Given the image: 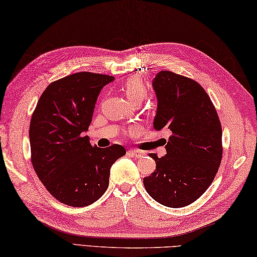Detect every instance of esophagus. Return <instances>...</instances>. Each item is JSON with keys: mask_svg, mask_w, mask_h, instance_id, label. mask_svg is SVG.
Here are the masks:
<instances>
[{"mask_svg": "<svg viewBox=\"0 0 257 257\" xmlns=\"http://www.w3.org/2000/svg\"><path fill=\"white\" fill-rule=\"evenodd\" d=\"M127 154H130V156H132L134 158H142L143 156H145V152L139 151V150H128Z\"/></svg>", "mask_w": 257, "mask_h": 257, "instance_id": "1", "label": "esophagus"}]
</instances>
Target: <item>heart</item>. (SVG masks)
Returning a JSON list of instances; mask_svg holds the SVG:
<instances>
[{
	"label": "heart",
	"mask_w": 257,
	"mask_h": 257,
	"mask_svg": "<svg viewBox=\"0 0 257 257\" xmlns=\"http://www.w3.org/2000/svg\"><path fill=\"white\" fill-rule=\"evenodd\" d=\"M120 88L124 91V94L126 95V97L131 101H133L134 104L141 103L148 93L147 85H145L142 78H140L138 76H132L125 79Z\"/></svg>",
	"instance_id": "1"
}]
</instances>
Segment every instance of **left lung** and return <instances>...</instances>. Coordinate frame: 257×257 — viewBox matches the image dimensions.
Returning a JSON list of instances; mask_svg holds the SVG:
<instances>
[{
	"label": "left lung",
	"instance_id": "8db88e82",
	"mask_svg": "<svg viewBox=\"0 0 257 257\" xmlns=\"http://www.w3.org/2000/svg\"><path fill=\"white\" fill-rule=\"evenodd\" d=\"M158 109L153 126L172 135L167 154L158 158L156 170L143 179L145 190L163 206L180 208L204 195L214 181L222 158L221 125L202 87L191 78L162 70L153 79Z\"/></svg>",
	"mask_w": 257,
	"mask_h": 257
}]
</instances>
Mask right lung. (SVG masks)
Segmentation results:
<instances>
[{"mask_svg": "<svg viewBox=\"0 0 257 257\" xmlns=\"http://www.w3.org/2000/svg\"><path fill=\"white\" fill-rule=\"evenodd\" d=\"M113 80L88 71L66 76L47 87L32 114V166L47 190L67 206L98 200L108 187L110 167L126 153L119 144L93 147L85 137L99 91Z\"/></svg>", "mask_w": 257, "mask_h": 257, "instance_id": "1", "label": "right lung"}]
</instances>
